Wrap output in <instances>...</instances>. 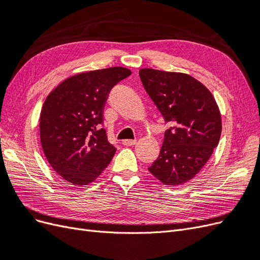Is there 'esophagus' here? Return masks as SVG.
Returning a JSON list of instances; mask_svg holds the SVG:
<instances>
[{
    "label": "esophagus",
    "mask_w": 260,
    "mask_h": 260,
    "mask_svg": "<svg viewBox=\"0 0 260 260\" xmlns=\"http://www.w3.org/2000/svg\"><path fill=\"white\" fill-rule=\"evenodd\" d=\"M137 142L136 140H123L122 141V145L124 146H133Z\"/></svg>",
    "instance_id": "esophagus-1"
}]
</instances>
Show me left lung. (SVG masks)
<instances>
[{"mask_svg":"<svg viewBox=\"0 0 260 260\" xmlns=\"http://www.w3.org/2000/svg\"><path fill=\"white\" fill-rule=\"evenodd\" d=\"M139 75L170 125L148 171L166 185L183 184L199 174L219 143V107L206 86L186 74L143 68Z\"/></svg>","mask_w":260,"mask_h":260,"instance_id":"1","label":"left lung"}]
</instances>
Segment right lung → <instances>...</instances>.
<instances>
[{
    "label": "right lung",
    "instance_id": "right-lung-1",
    "mask_svg": "<svg viewBox=\"0 0 260 260\" xmlns=\"http://www.w3.org/2000/svg\"><path fill=\"white\" fill-rule=\"evenodd\" d=\"M131 75L111 67L67 78L46 98L40 139L51 167L69 183L86 185L108 166L116 148L108 142L103 112L113 86Z\"/></svg>",
    "mask_w": 260,
    "mask_h": 260
}]
</instances>
